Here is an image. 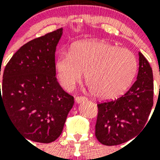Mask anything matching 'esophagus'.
<instances>
[{
	"label": "esophagus",
	"mask_w": 160,
	"mask_h": 160,
	"mask_svg": "<svg viewBox=\"0 0 160 160\" xmlns=\"http://www.w3.org/2000/svg\"><path fill=\"white\" fill-rule=\"evenodd\" d=\"M87 100L86 98L84 97V96H76L75 97V102L77 103V104H80V103L84 102L85 100Z\"/></svg>",
	"instance_id": "obj_1"
}]
</instances>
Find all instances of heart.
<instances>
[{
	"label": "heart",
	"mask_w": 160,
	"mask_h": 160,
	"mask_svg": "<svg viewBox=\"0 0 160 160\" xmlns=\"http://www.w3.org/2000/svg\"><path fill=\"white\" fill-rule=\"evenodd\" d=\"M55 70L65 90H71L82 78L95 97L112 100L130 86L138 70L133 52L104 41L76 42L69 53L61 52L55 60Z\"/></svg>",
	"instance_id": "1"
}]
</instances>
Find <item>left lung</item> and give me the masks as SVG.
Returning a JSON list of instances; mask_svg holds the SVG:
<instances>
[{
    "label": "left lung",
    "mask_w": 160,
    "mask_h": 160,
    "mask_svg": "<svg viewBox=\"0 0 160 160\" xmlns=\"http://www.w3.org/2000/svg\"><path fill=\"white\" fill-rule=\"evenodd\" d=\"M136 81L121 97L98 104L95 136L102 144L112 146L129 141L144 129L153 107V71L139 52Z\"/></svg>",
    "instance_id": "obj_1"
}]
</instances>
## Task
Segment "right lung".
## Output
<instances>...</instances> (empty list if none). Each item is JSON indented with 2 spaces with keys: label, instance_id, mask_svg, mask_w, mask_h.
<instances>
[{
  "label": "right lung",
  "instance_id": "add662e5",
  "mask_svg": "<svg viewBox=\"0 0 160 160\" xmlns=\"http://www.w3.org/2000/svg\"><path fill=\"white\" fill-rule=\"evenodd\" d=\"M62 34L60 28L27 42L4 70L0 108L26 140L55 141L74 105L55 77V53Z\"/></svg>",
  "mask_w": 160,
  "mask_h": 160
}]
</instances>
